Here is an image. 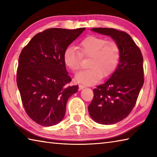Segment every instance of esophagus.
Instances as JSON below:
<instances>
[{
    "label": "esophagus",
    "instance_id": "34e87169",
    "mask_svg": "<svg viewBox=\"0 0 157 157\" xmlns=\"http://www.w3.org/2000/svg\"><path fill=\"white\" fill-rule=\"evenodd\" d=\"M85 86L84 85H82V84H79V90H82V89H83L84 88H85Z\"/></svg>",
    "mask_w": 157,
    "mask_h": 157
}]
</instances>
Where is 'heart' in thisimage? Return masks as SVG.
<instances>
[{
    "label": "heart",
    "instance_id": "1",
    "mask_svg": "<svg viewBox=\"0 0 157 157\" xmlns=\"http://www.w3.org/2000/svg\"><path fill=\"white\" fill-rule=\"evenodd\" d=\"M76 48L68 46L63 55L65 65L73 72L80 68L82 57H90L88 69L76 74L75 82L85 85L96 84L101 78H107L113 73L120 57V49L115 41L102 37L89 36Z\"/></svg>",
    "mask_w": 157,
    "mask_h": 157
}]
</instances>
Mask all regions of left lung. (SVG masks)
<instances>
[{
	"mask_svg": "<svg viewBox=\"0 0 157 157\" xmlns=\"http://www.w3.org/2000/svg\"><path fill=\"white\" fill-rule=\"evenodd\" d=\"M91 30L111 36L120 49L118 67L107 82L94 89V98L88 107L95 122L115 124L125 118L136 105L144 82L143 55L125 32L106 28Z\"/></svg>",
	"mask_w": 157,
	"mask_h": 157,
	"instance_id": "left-lung-1",
	"label": "left lung"
}]
</instances>
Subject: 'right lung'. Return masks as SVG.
I'll return each instance as SVG.
<instances>
[{
  "label": "right lung",
  "instance_id": "1",
  "mask_svg": "<svg viewBox=\"0 0 157 157\" xmlns=\"http://www.w3.org/2000/svg\"><path fill=\"white\" fill-rule=\"evenodd\" d=\"M84 30L48 29L34 36L21 51L17 86L25 112L37 124L50 127L60 123L68 98L78 92V85L66 86L71 78L63 55Z\"/></svg>",
  "mask_w": 157,
  "mask_h": 157
}]
</instances>
